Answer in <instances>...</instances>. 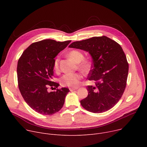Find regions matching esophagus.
Here are the masks:
<instances>
[{
	"label": "esophagus",
	"mask_w": 147,
	"mask_h": 147,
	"mask_svg": "<svg viewBox=\"0 0 147 147\" xmlns=\"http://www.w3.org/2000/svg\"><path fill=\"white\" fill-rule=\"evenodd\" d=\"M77 89H78L77 88H69V90H70V91H74V90H77Z\"/></svg>",
	"instance_id": "obj_1"
}]
</instances>
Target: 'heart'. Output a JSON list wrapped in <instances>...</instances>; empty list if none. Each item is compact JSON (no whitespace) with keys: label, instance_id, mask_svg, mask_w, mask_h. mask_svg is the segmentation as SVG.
<instances>
[{"label":"heart","instance_id":"1","mask_svg":"<svg viewBox=\"0 0 147 147\" xmlns=\"http://www.w3.org/2000/svg\"><path fill=\"white\" fill-rule=\"evenodd\" d=\"M67 56L74 62L78 63V68L84 73L90 71L91 67V62L90 60L84 59V55L81 52L78 50H72L67 53ZM53 70L55 72L59 71V59L56 58L53 61ZM82 78L80 73L66 74L60 79V84L63 87L70 88L77 87Z\"/></svg>","mask_w":147,"mask_h":147}]
</instances>
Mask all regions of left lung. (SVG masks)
<instances>
[{
    "mask_svg": "<svg viewBox=\"0 0 147 147\" xmlns=\"http://www.w3.org/2000/svg\"><path fill=\"white\" fill-rule=\"evenodd\" d=\"M69 48L88 52L92 58V69L88 80L95 86H88V96L80 103L93 113L106 112L119 102L127 84L129 63L121 46L106 36H94L74 42Z\"/></svg>",
    "mask_w": 147,
    "mask_h": 147,
    "instance_id": "1",
    "label": "left lung"
}]
</instances>
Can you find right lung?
Returning <instances> with one entry per match:
<instances>
[{"label": "right lung", "instance_id": "right-lung-1", "mask_svg": "<svg viewBox=\"0 0 147 147\" xmlns=\"http://www.w3.org/2000/svg\"><path fill=\"white\" fill-rule=\"evenodd\" d=\"M71 41L45 39L36 42L30 45L18 59V88L28 106L40 114L53 115L63 106L69 90L58 89L59 84L51 80L53 76L54 58ZM49 87L57 89L49 93L47 89Z\"/></svg>", "mask_w": 147, "mask_h": 147}]
</instances>
